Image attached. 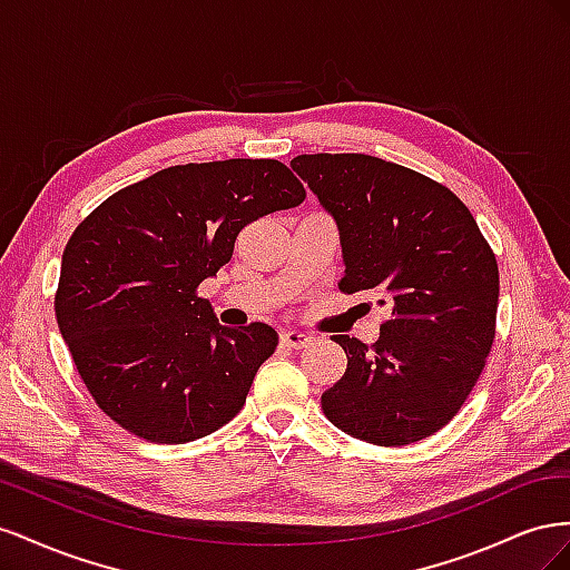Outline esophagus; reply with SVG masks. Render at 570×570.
I'll list each match as a JSON object with an SVG mask.
<instances>
[{
  "mask_svg": "<svg viewBox=\"0 0 570 570\" xmlns=\"http://www.w3.org/2000/svg\"><path fill=\"white\" fill-rule=\"evenodd\" d=\"M281 344L287 350H304L306 344H312V337H308L306 333H299V331H285L281 335Z\"/></svg>",
  "mask_w": 570,
  "mask_h": 570,
  "instance_id": "1",
  "label": "esophagus"
}]
</instances>
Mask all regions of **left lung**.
<instances>
[{"label": "left lung", "mask_w": 570, "mask_h": 570, "mask_svg": "<svg viewBox=\"0 0 570 570\" xmlns=\"http://www.w3.org/2000/svg\"><path fill=\"white\" fill-rule=\"evenodd\" d=\"M289 166L335 220L340 289L373 292L390 312L371 350L335 335L347 371L323 392V413L381 446L438 433L494 340L499 271L475 218L444 185L368 154H302Z\"/></svg>", "instance_id": "obj_1"}]
</instances>
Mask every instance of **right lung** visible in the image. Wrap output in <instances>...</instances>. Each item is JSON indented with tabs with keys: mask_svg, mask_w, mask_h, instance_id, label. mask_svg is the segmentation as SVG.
Instances as JSON below:
<instances>
[{
	"mask_svg": "<svg viewBox=\"0 0 570 570\" xmlns=\"http://www.w3.org/2000/svg\"><path fill=\"white\" fill-rule=\"evenodd\" d=\"M304 197L275 159L185 164L120 189L80 223L55 312L107 416L149 442L183 444L245 406L278 333L220 325L197 287L230 262L239 230Z\"/></svg>",
	"mask_w": 570,
	"mask_h": 570,
	"instance_id": "right-lung-1",
	"label": "right lung"
}]
</instances>
